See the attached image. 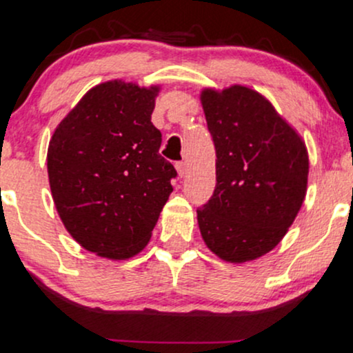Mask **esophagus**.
<instances>
[{"label": "esophagus", "mask_w": 353, "mask_h": 353, "mask_svg": "<svg viewBox=\"0 0 353 353\" xmlns=\"http://www.w3.org/2000/svg\"><path fill=\"white\" fill-rule=\"evenodd\" d=\"M176 169H177V174L182 177L185 174V163H182V161H179V163H176Z\"/></svg>", "instance_id": "1"}]
</instances>
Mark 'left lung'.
Wrapping results in <instances>:
<instances>
[{
    "instance_id": "1",
    "label": "left lung",
    "mask_w": 353,
    "mask_h": 353,
    "mask_svg": "<svg viewBox=\"0 0 353 353\" xmlns=\"http://www.w3.org/2000/svg\"><path fill=\"white\" fill-rule=\"evenodd\" d=\"M201 101L217 157L216 189L197 209L202 239L224 261H252L281 242L301 209L305 144L252 89H205Z\"/></svg>"
}]
</instances>
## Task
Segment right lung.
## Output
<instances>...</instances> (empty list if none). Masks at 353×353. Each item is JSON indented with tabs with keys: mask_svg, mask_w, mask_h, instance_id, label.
<instances>
[{
	"mask_svg": "<svg viewBox=\"0 0 353 353\" xmlns=\"http://www.w3.org/2000/svg\"><path fill=\"white\" fill-rule=\"evenodd\" d=\"M157 88L109 81L61 121L48 148L52 199L89 252L129 259L144 249L172 192L174 165L151 123Z\"/></svg>",
	"mask_w": 353,
	"mask_h": 353,
	"instance_id": "add662e5",
	"label": "right lung"
}]
</instances>
